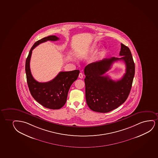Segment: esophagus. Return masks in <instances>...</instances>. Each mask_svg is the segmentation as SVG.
I'll return each mask as SVG.
<instances>
[{
  "label": "esophagus",
  "instance_id": "1",
  "mask_svg": "<svg viewBox=\"0 0 158 158\" xmlns=\"http://www.w3.org/2000/svg\"><path fill=\"white\" fill-rule=\"evenodd\" d=\"M78 77H79V78H83V74H82V73H81L79 74Z\"/></svg>",
  "mask_w": 158,
  "mask_h": 158
}]
</instances>
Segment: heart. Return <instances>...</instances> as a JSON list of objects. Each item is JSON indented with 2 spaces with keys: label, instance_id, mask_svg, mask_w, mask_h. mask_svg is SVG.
Segmentation results:
<instances>
[{
  "label": "heart",
  "instance_id": "heart-1",
  "mask_svg": "<svg viewBox=\"0 0 158 158\" xmlns=\"http://www.w3.org/2000/svg\"><path fill=\"white\" fill-rule=\"evenodd\" d=\"M98 46H99V45L97 43H94V44H92V45L90 46L89 48L87 51V52L85 53V54L87 55V54H90V53H91L92 52H94L97 49Z\"/></svg>",
  "mask_w": 158,
  "mask_h": 158
}]
</instances>
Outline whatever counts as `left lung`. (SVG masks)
I'll use <instances>...</instances> for the list:
<instances>
[{"label": "left lung", "mask_w": 158, "mask_h": 158, "mask_svg": "<svg viewBox=\"0 0 158 158\" xmlns=\"http://www.w3.org/2000/svg\"><path fill=\"white\" fill-rule=\"evenodd\" d=\"M121 45L120 56L122 57L105 58L89 64L84 68L86 103L93 111L107 113L115 110L124 103L130 94L135 66L130 49L124 44ZM118 60H122L126 64V73L123 78L113 81L104 76L112 63Z\"/></svg>", "instance_id": "1"}]
</instances>
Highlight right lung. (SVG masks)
<instances>
[{
  "instance_id": "right-lung-1",
  "label": "right lung",
  "mask_w": 158,
  "mask_h": 158,
  "mask_svg": "<svg viewBox=\"0 0 158 158\" xmlns=\"http://www.w3.org/2000/svg\"><path fill=\"white\" fill-rule=\"evenodd\" d=\"M59 40L58 37L49 36L38 40L29 51L26 61V73L29 89L32 97L42 106L52 110H58L66 104L70 86L78 77L80 70L61 72L53 80L45 83L38 82L32 77L30 68L32 51L42 43Z\"/></svg>"
}]
</instances>
